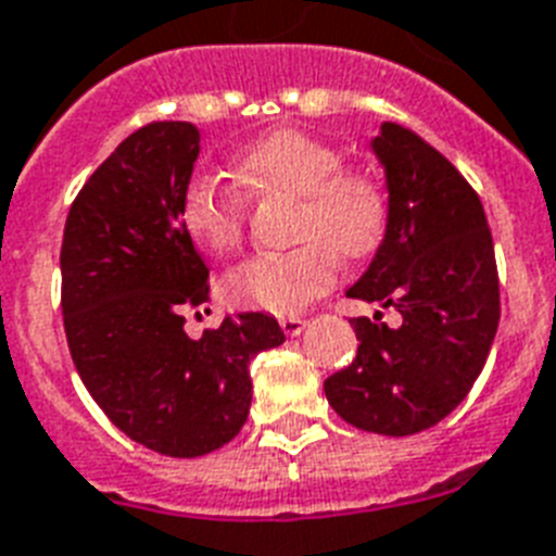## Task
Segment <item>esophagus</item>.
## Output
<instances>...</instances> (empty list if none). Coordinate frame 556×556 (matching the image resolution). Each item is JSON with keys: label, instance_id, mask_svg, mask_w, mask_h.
<instances>
[{"label": "esophagus", "instance_id": "obj_1", "mask_svg": "<svg viewBox=\"0 0 556 556\" xmlns=\"http://www.w3.org/2000/svg\"><path fill=\"white\" fill-rule=\"evenodd\" d=\"M279 328H282L288 337H296V333H302V328H305V319H302V317H282V319H279Z\"/></svg>", "mask_w": 556, "mask_h": 556}]
</instances>
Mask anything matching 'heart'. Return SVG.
Returning <instances> with one entry per match:
<instances>
[{
  "instance_id": "heart-1",
  "label": "heart",
  "mask_w": 556,
  "mask_h": 556,
  "mask_svg": "<svg viewBox=\"0 0 556 556\" xmlns=\"http://www.w3.org/2000/svg\"><path fill=\"white\" fill-rule=\"evenodd\" d=\"M239 179L260 197L293 200L291 239L279 254H256L225 277L228 302L268 314H296L323 296L342 263L371 260L391 228V193L368 170L342 168V153L302 130H274L233 160ZM182 228L207 254H233L245 239V197L214 176L182 193Z\"/></svg>"
}]
</instances>
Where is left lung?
<instances>
[{
	"instance_id": "left-lung-1",
	"label": "left lung",
	"mask_w": 556,
	"mask_h": 556,
	"mask_svg": "<svg viewBox=\"0 0 556 556\" xmlns=\"http://www.w3.org/2000/svg\"><path fill=\"white\" fill-rule=\"evenodd\" d=\"M391 228L351 300L394 308L400 325L351 319L356 356L325 396L359 431L408 437L437 426L480 377L500 325L494 239L468 179L408 128L382 125Z\"/></svg>"
}]
</instances>
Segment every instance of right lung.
<instances>
[{
    "label": "right lung",
    "mask_w": 556,
    "mask_h": 556,
    "mask_svg": "<svg viewBox=\"0 0 556 556\" xmlns=\"http://www.w3.org/2000/svg\"><path fill=\"white\" fill-rule=\"evenodd\" d=\"M197 156L191 122L134 130L76 193L59 251L76 371L122 434L165 457L231 442L251 408L248 365L286 342L268 314L225 317L202 340L185 333L211 288L179 216Z\"/></svg>",
    "instance_id": "obj_1"
}]
</instances>
